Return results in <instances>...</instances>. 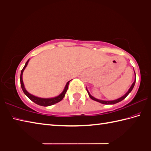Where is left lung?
<instances>
[{"label": "left lung", "mask_w": 151, "mask_h": 151, "mask_svg": "<svg viewBox=\"0 0 151 151\" xmlns=\"http://www.w3.org/2000/svg\"><path fill=\"white\" fill-rule=\"evenodd\" d=\"M135 82H136V80H135V81H134V83H132V86H130V88H129V91L125 93V95H124L123 96H122V98H119V99H118L114 100V101H103V100H99V99H96L95 98H93V96H92L90 94V93L88 92V90H87V89H86V90H87V92H88V95H89V96H90V98H91L92 99L94 100V101H98V102H99V103H102V104H105V105H113V104H115V103H118V102H119V101H122L123 99H125V98H126V97L129 95V93L130 92L132 91V90L133 89L134 86Z\"/></svg>", "instance_id": "1"}]
</instances>
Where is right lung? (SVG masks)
<instances>
[{"mask_svg": "<svg viewBox=\"0 0 151 151\" xmlns=\"http://www.w3.org/2000/svg\"><path fill=\"white\" fill-rule=\"evenodd\" d=\"M29 61V59L27 61V62L26 63V64L24 66V68H22V70H21V77H20V79H21V88L22 90H23V92L25 93L26 96H28V98L31 99L32 101L34 102L35 103L39 105H41V106H50V105H54V104L58 103L59 101H61V100L64 98L65 96V93L67 91V90H68V85H69V83L70 81H68V83H66V85L65 86V88L63 90V92L60 94L59 96L55 97V98H37V97L33 96L32 94H30L29 93H28L27 91H26V90L24 88V83H23L22 81V73L24 72V70L25 69V68L26 67V66L28 65V63Z\"/></svg>", "mask_w": 151, "mask_h": 151, "instance_id": "obj_1", "label": "right lung"}]
</instances>
